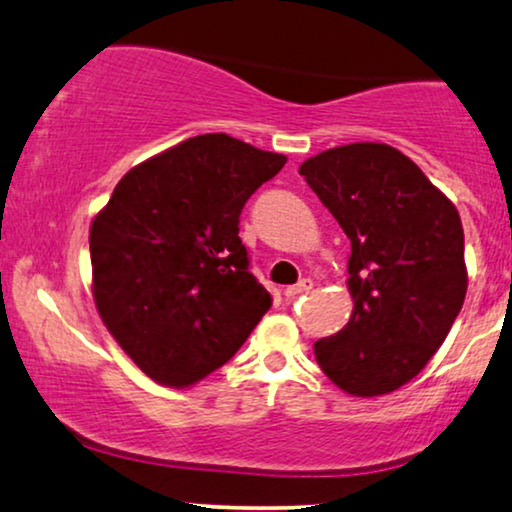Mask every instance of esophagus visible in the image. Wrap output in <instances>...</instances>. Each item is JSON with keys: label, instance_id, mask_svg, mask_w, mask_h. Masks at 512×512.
Instances as JSON below:
<instances>
[{"label": "esophagus", "instance_id": "esophagus-1", "mask_svg": "<svg viewBox=\"0 0 512 512\" xmlns=\"http://www.w3.org/2000/svg\"><path fill=\"white\" fill-rule=\"evenodd\" d=\"M308 290H313V280L311 278H301L297 285L285 287V297L287 299H294V297H299V294H304Z\"/></svg>", "mask_w": 512, "mask_h": 512}]
</instances>
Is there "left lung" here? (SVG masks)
I'll return each instance as SVG.
<instances>
[{
  "instance_id": "left-lung-1",
  "label": "left lung",
  "mask_w": 512,
  "mask_h": 512,
  "mask_svg": "<svg viewBox=\"0 0 512 512\" xmlns=\"http://www.w3.org/2000/svg\"><path fill=\"white\" fill-rule=\"evenodd\" d=\"M350 239L352 315L315 359L352 397H380L420 373L462 311L464 229L452 201L387 143H348L299 167Z\"/></svg>"
}]
</instances>
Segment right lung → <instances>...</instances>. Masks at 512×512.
<instances>
[{"mask_svg": "<svg viewBox=\"0 0 512 512\" xmlns=\"http://www.w3.org/2000/svg\"><path fill=\"white\" fill-rule=\"evenodd\" d=\"M285 162L227 134L192 136L129 169L92 220L97 311L155 383L206 378L271 308L248 269L239 218Z\"/></svg>", "mask_w": 512, "mask_h": 512, "instance_id": "obj_1", "label": "right lung"}]
</instances>
